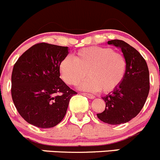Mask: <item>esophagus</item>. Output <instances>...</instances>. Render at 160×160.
I'll return each mask as SVG.
<instances>
[{
	"instance_id": "obj_1",
	"label": "esophagus",
	"mask_w": 160,
	"mask_h": 160,
	"mask_svg": "<svg viewBox=\"0 0 160 160\" xmlns=\"http://www.w3.org/2000/svg\"><path fill=\"white\" fill-rule=\"evenodd\" d=\"M82 94H83V95H84V96L88 97V98H90V99H93V98H95V97L93 96V94H90V93H82Z\"/></svg>"
}]
</instances>
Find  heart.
Wrapping results in <instances>:
<instances>
[{"instance_id":"b5f03b06","label":"heart","mask_w":160,"mask_h":160,"mask_svg":"<svg viewBox=\"0 0 160 160\" xmlns=\"http://www.w3.org/2000/svg\"><path fill=\"white\" fill-rule=\"evenodd\" d=\"M127 62L125 56L108 47L83 48L61 60L59 71L67 84H77L87 75L89 78L79 85V89L90 92L102 90L110 93L117 89L125 78Z\"/></svg>"}]
</instances>
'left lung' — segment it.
<instances>
[{
    "mask_svg": "<svg viewBox=\"0 0 160 160\" xmlns=\"http://www.w3.org/2000/svg\"><path fill=\"white\" fill-rule=\"evenodd\" d=\"M108 43L122 49L127 69L120 86L102 98L105 110L97 116L104 123L120 125L129 122L142 109L149 92V72L146 60L135 48L122 40Z\"/></svg>",
    "mask_w": 160,
    "mask_h": 160,
    "instance_id": "obj_1",
    "label": "left lung"
}]
</instances>
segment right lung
<instances>
[{
    "mask_svg": "<svg viewBox=\"0 0 160 160\" xmlns=\"http://www.w3.org/2000/svg\"><path fill=\"white\" fill-rule=\"evenodd\" d=\"M68 53V47L38 43L25 51L14 65L13 102L31 125L42 128L56 126L63 119L70 98L77 94L59 77V62Z\"/></svg>",
    "mask_w": 160,
    "mask_h": 160,
    "instance_id": "obj_1",
    "label": "right lung"
}]
</instances>
